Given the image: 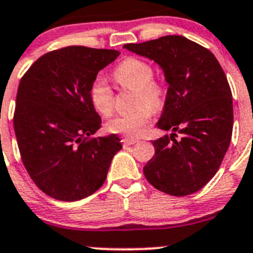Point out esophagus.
I'll return each instance as SVG.
<instances>
[{
    "instance_id": "1",
    "label": "esophagus",
    "mask_w": 253,
    "mask_h": 253,
    "mask_svg": "<svg viewBox=\"0 0 253 253\" xmlns=\"http://www.w3.org/2000/svg\"><path fill=\"white\" fill-rule=\"evenodd\" d=\"M122 142H124L125 146H129V145H133V143L138 142V140H136V138H131V137H124L122 138Z\"/></svg>"
}]
</instances>
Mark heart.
I'll return each mask as SVG.
<instances>
[{
	"label": "heart",
	"mask_w": 253,
	"mask_h": 253,
	"mask_svg": "<svg viewBox=\"0 0 253 253\" xmlns=\"http://www.w3.org/2000/svg\"><path fill=\"white\" fill-rule=\"evenodd\" d=\"M113 76L121 87L137 92L135 102L137 110L113 117L107 122V129L112 133L135 137L141 135L150 124L152 111L163 108L165 102V87L160 82L152 81L154 69L147 61L141 59L128 58L124 60L116 68ZM89 95L97 112L102 116H110L113 112V90L106 78L97 77L93 81Z\"/></svg>",
	"instance_id": "heart-1"
}]
</instances>
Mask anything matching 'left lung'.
Listing matches in <instances>:
<instances>
[{
  "mask_svg": "<svg viewBox=\"0 0 253 253\" xmlns=\"http://www.w3.org/2000/svg\"><path fill=\"white\" fill-rule=\"evenodd\" d=\"M124 47L154 60L168 83L156 126L171 133L152 142L155 155L143 168L145 177L166 194H193L214 176L231 142L233 103L226 74L208 49L184 36Z\"/></svg>",
  "mask_w": 253,
  "mask_h": 253,
  "instance_id": "left-lung-1",
  "label": "left lung"
}]
</instances>
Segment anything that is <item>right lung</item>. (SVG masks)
<instances>
[{
  "label": "right lung",
  "instance_id": "right-lung-1",
  "mask_svg": "<svg viewBox=\"0 0 253 253\" xmlns=\"http://www.w3.org/2000/svg\"><path fill=\"white\" fill-rule=\"evenodd\" d=\"M118 55L117 50L63 47L39 58L20 82L13 127L22 163L54 199L76 202L92 195L122 149L115 133L89 138L102 122L90 85Z\"/></svg>",
  "mask_w": 253,
  "mask_h": 253
}]
</instances>
